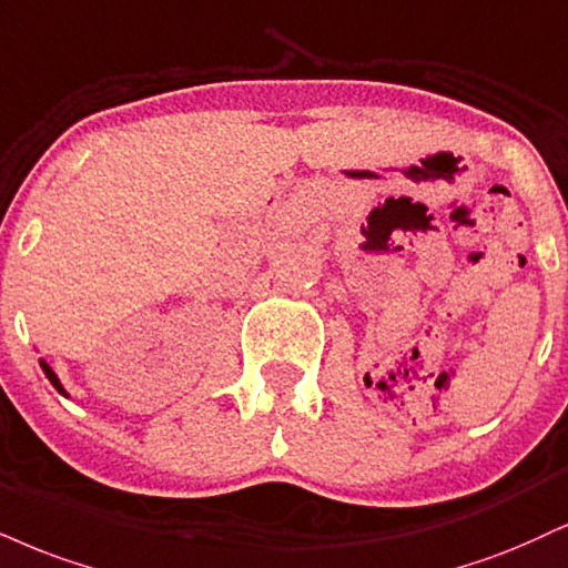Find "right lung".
<instances>
[{
	"label": "right lung",
	"mask_w": 568,
	"mask_h": 568,
	"mask_svg": "<svg viewBox=\"0 0 568 568\" xmlns=\"http://www.w3.org/2000/svg\"><path fill=\"white\" fill-rule=\"evenodd\" d=\"M39 365H42V371H44V375H47V378H50V384H52L54 388H58V392H60V394H65V388H63V386H60L58 375H54V373H52V367H50V365H47V362H44V359H42V362H39Z\"/></svg>",
	"instance_id": "add662e5"
}]
</instances>
